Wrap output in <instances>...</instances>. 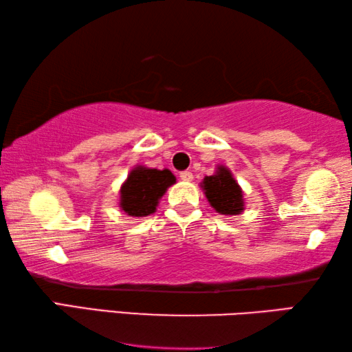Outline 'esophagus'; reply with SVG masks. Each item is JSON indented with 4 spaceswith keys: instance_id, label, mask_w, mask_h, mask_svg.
<instances>
[{
    "instance_id": "1",
    "label": "esophagus",
    "mask_w": 352,
    "mask_h": 352,
    "mask_svg": "<svg viewBox=\"0 0 352 352\" xmlns=\"http://www.w3.org/2000/svg\"><path fill=\"white\" fill-rule=\"evenodd\" d=\"M179 177H181L182 181H187V182H190V181L193 179V175H192V171H181Z\"/></svg>"
}]
</instances>
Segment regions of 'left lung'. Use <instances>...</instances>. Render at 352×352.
I'll list each match as a JSON object with an SVG mask.
<instances>
[{"instance_id":"8db88e82","label":"left lung","mask_w":352,"mask_h":352,"mask_svg":"<svg viewBox=\"0 0 352 352\" xmlns=\"http://www.w3.org/2000/svg\"><path fill=\"white\" fill-rule=\"evenodd\" d=\"M206 197L212 207L223 215H239L243 210V195L230 171L220 166L214 176H206L203 181Z\"/></svg>"}]
</instances>
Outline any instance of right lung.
<instances>
[{"label": "right lung", "instance_id": "right-lung-1", "mask_svg": "<svg viewBox=\"0 0 352 352\" xmlns=\"http://www.w3.org/2000/svg\"><path fill=\"white\" fill-rule=\"evenodd\" d=\"M176 182L170 170L135 168L122 187V209L131 217L153 214L159 198Z\"/></svg>", "mask_w": 352, "mask_h": 352}]
</instances>
